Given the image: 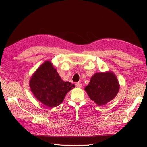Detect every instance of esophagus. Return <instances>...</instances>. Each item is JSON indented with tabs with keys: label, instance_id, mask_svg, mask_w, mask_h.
<instances>
[{
	"label": "esophagus",
	"instance_id": "34e87169",
	"mask_svg": "<svg viewBox=\"0 0 147 147\" xmlns=\"http://www.w3.org/2000/svg\"><path fill=\"white\" fill-rule=\"evenodd\" d=\"M76 86L77 87V88H82V85L81 83H76Z\"/></svg>",
	"mask_w": 147,
	"mask_h": 147
}]
</instances>
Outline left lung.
Wrapping results in <instances>:
<instances>
[{"instance_id":"1","label":"left lung","mask_w":147,"mask_h":147,"mask_svg":"<svg viewBox=\"0 0 147 147\" xmlns=\"http://www.w3.org/2000/svg\"><path fill=\"white\" fill-rule=\"evenodd\" d=\"M119 88L115 74L106 72L94 74L85 90L91 100L98 106H103L115 97Z\"/></svg>"}]
</instances>
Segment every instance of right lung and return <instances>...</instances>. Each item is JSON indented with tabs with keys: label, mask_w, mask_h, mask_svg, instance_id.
<instances>
[{
	"label": "right lung",
	"mask_w": 147,
	"mask_h": 147,
	"mask_svg": "<svg viewBox=\"0 0 147 147\" xmlns=\"http://www.w3.org/2000/svg\"><path fill=\"white\" fill-rule=\"evenodd\" d=\"M30 87L36 98L45 106L53 108L60 104L74 84L62 80L53 63L46 61L30 80Z\"/></svg>",
	"instance_id": "obj_1"
}]
</instances>
